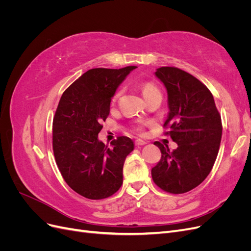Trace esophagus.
I'll return each mask as SVG.
<instances>
[{
    "instance_id": "esophagus-1",
    "label": "esophagus",
    "mask_w": 251,
    "mask_h": 251,
    "mask_svg": "<svg viewBox=\"0 0 251 251\" xmlns=\"http://www.w3.org/2000/svg\"><path fill=\"white\" fill-rule=\"evenodd\" d=\"M147 142L146 141H143V140H141V139H137V140H135V144L136 146H144V144H146Z\"/></svg>"
}]
</instances>
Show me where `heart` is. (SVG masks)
Wrapping results in <instances>:
<instances>
[{
    "label": "heart",
    "mask_w": 251,
    "mask_h": 251,
    "mask_svg": "<svg viewBox=\"0 0 251 251\" xmlns=\"http://www.w3.org/2000/svg\"><path fill=\"white\" fill-rule=\"evenodd\" d=\"M156 90H158V89L156 88V86L154 85V83H151V82H144V83H142V85H141V92H142V95H143L144 98H146L147 96H149L151 92H154V91H156ZM119 95H120V91H118V92L115 94V98H117ZM147 125H148V123H139V124H137L136 126H134L133 130L135 132L141 134L143 132L144 126H147Z\"/></svg>",
    "instance_id": "obj_1"
}]
</instances>
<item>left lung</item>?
<instances>
[{"instance_id": "obj_1", "label": "left lung", "mask_w": 251, "mask_h": 251, "mask_svg": "<svg viewBox=\"0 0 251 251\" xmlns=\"http://www.w3.org/2000/svg\"><path fill=\"white\" fill-rule=\"evenodd\" d=\"M168 90L170 113L163 125L177 142L170 151L159 141L161 159L151 178L162 191L184 194L205 180L216 161L222 137L221 115L208 88L198 78L176 67H161L155 72Z\"/></svg>"}]
</instances>
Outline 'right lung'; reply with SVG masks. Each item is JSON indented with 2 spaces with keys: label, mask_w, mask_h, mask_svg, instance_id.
<instances>
[{
  "label": "right lung",
  "mask_w": 251,
  "mask_h": 251,
  "mask_svg": "<svg viewBox=\"0 0 251 251\" xmlns=\"http://www.w3.org/2000/svg\"><path fill=\"white\" fill-rule=\"evenodd\" d=\"M135 68L90 69L60 97L52 126L53 153L66 183L85 198H108L123 184L124 164L133 141L119 136L110 149L98 140V133L116 89Z\"/></svg>",
  "instance_id": "right-lung-1"
}]
</instances>
